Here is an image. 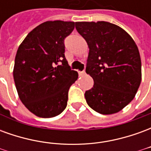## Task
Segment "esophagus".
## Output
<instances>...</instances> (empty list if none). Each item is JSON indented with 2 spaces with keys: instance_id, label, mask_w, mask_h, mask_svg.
<instances>
[{
  "instance_id": "34e87169",
  "label": "esophagus",
  "mask_w": 151,
  "mask_h": 151,
  "mask_svg": "<svg viewBox=\"0 0 151 151\" xmlns=\"http://www.w3.org/2000/svg\"><path fill=\"white\" fill-rule=\"evenodd\" d=\"M78 73L80 76H84L86 74V72L84 71V70H83V71H79Z\"/></svg>"
}]
</instances>
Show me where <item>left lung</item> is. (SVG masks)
I'll list each match as a JSON object with an SVG mask.
<instances>
[{
  "label": "left lung",
  "mask_w": 151,
  "mask_h": 151,
  "mask_svg": "<svg viewBox=\"0 0 151 151\" xmlns=\"http://www.w3.org/2000/svg\"><path fill=\"white\" fill-rule=\"evenodd\" d=\"M75 27L89 47L86 72L94 85L85 93L87 104L104 115L121 111L135 97L142 81L137 44L124 29L108 22H77Z\"/></svg>",
  "instance_id": "1"
}]
</instances>
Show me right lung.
I'll return each mask as SVG.
<instances>
[{"label":"right lung","mask_w":151,"mask_h":151,"mask_svg":"<svg viewBox=\"0 0 151 151\" xmlns=\"http://www.w3.org/2000/svg\"><path fill=\"white\" fill-rule=\"evenodd\" d=\"M74 27V22L47 21L18 47L13 71L15 86L22 103L36 116H56L67 106L69 89L78 73L65 57L64 40Z\"/></svg>","instance_id":"obj_1"}]
</instances>
